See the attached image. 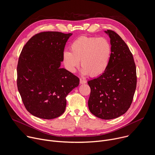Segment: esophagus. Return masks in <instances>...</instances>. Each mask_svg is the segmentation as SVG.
Listing matches in <instances>:
<instances>
[{"label": "esophagus", "instance_id": "34e87169", "mask_svg": "<svg viewBox=\"0 0 155 155\" xmlns=\"http://www.w3.org/2000/svg\"><path fill=\"white\" fill-rule=\"evenodd\" d=\"M87 83V81H86V80H83V79H81V78L80 79V84H85V83Z\"/></svg>", "mask_w": 155, "mask_h": 155}]
</instances>
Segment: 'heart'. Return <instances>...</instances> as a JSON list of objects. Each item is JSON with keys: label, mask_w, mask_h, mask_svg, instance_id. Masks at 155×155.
I'll use <instances>...</instances> for the list:
<instances>
[{"label": "heart", "mask_w": 155, "mask_h": 155, "mask_svg": "<svg viewBox=\"0 0 155 155\" xmlns=\"http://www.w3.org/2000/svg\"><path fill=\"white\" fill-rule=\"evenodd\" d=\"M70 51H64L62 54L63 63L68 71L74 73L80 61L82 72L95 77L103 73L107 68L112 47L106 38L83 36L72 42Z\"/></svg>", "instance_id": "heart-1"}]
</instances>
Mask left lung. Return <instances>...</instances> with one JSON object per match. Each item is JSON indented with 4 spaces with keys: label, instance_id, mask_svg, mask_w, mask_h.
<instances>
[{
    "label": "left lung",
    "instance_id": "obj_1",
    "mask_svg": "<svg viewBox=\"0 0 155 155\" xmlns=\"http://www.w3.org/2000/svg\"><path fill=\"white\" fill-rule=\"evenodd\" d=\"M104 32L110 38V59L104 73L88 81L91 88L88 104L93 115L109 120L123 115L130 107L136 89L137 74L127 45L114 31Z\"/></svg>",
    "mask_w": 155,
    "mask_h": 155
}]
</instances>
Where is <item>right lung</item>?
<instances>
[{"label": "right lung", "instance_id": "obj_1", "mask_svg": "<svg viewBox=\"0 0 155 155\" xmlns=\"http://www.w3.org/2000/svg\"><path fill=\"white\" fill-rule=\"evenodd\" d=\"M72 33L42 32L24 46L17 65V87L26 110L37 117L52 119L65 110L67 94L79 78L61 68L62 54Z\"/></svg>", "mask_w": 155, "mask_h": 155}]
</instances>
